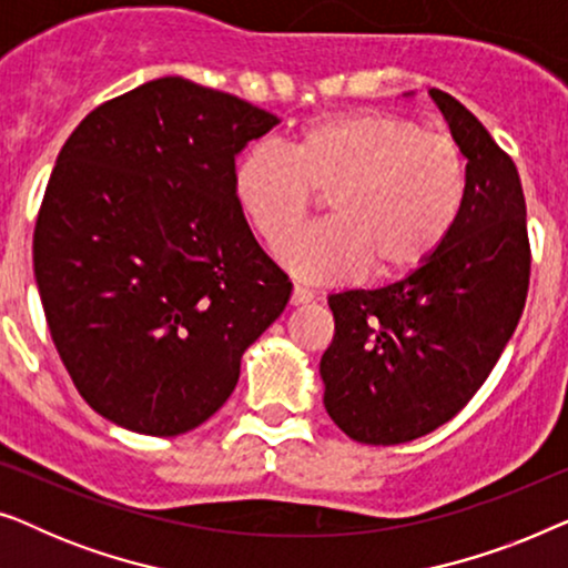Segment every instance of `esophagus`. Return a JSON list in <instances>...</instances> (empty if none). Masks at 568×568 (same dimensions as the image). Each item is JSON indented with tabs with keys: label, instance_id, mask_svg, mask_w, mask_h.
<instances>
[{
	"label": "esophagus",
	"instance_id": "1",
	"mask_svg": "<svg viewBox=\"0 0 568 568\" xmlns=\"http://www.w3.org/2000/svg\"><path fill=\"white\" fill-rule=\"evenodd\" d=\"M315 300V292L313 290H307V286H302V284H294V290H292V305H307V302H313Z\"/></svg>",
	"mask_w": 568,
	"mask_h": 568
}]
</instances>
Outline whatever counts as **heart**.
<instances>
[{
	"mask_svg": "<svg viewBox=\"0 0 568 568\" xmlns=\"http://www.w3.org/2000/svg\"><path fill=\"white\" fill-rule=\"evenodd\" d=\"M232 191L266 245L304 221L312 193H329L332 220L276 247L307 282H338L367 268L406 276L439 253L468 196L465 154L406 115L352 111L315 119L290 152L255 142L232 170Z\"/></svg>",
	"mask_w": 568,
	"mask_h": 568,
	"instance_id": "heart-1",
	"label": "heart"
}]
</instances>
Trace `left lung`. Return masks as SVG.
Returning <instances> with one entry per match:
<instances>
[{"label": "left lung", "instance_id": "1", "mask_svg": "<svg viewBox=\"0 0 568 568\" xmlns=\"http://www.w3.org/2000/svg\"><path fill=\"white\" fill-rule=\"evenodd\" d=\"M429 95L468 160L453 235L400 282L328 297L336 336L321 359L323 403L364 445H400L447 424L491 375L530 284L515 162L460 100Z\"/></svg>", "mask_w": 568, "mask_h": 568}]
</instances>
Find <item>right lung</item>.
<instances>
[{
    "label": "right lung",
    "mask_w": 568,
    "mask_h": 568,
    "mask_svg": "<svg viewBox=\"0 0 568 568\" xmlns=\"http://www.w3.org/2000/svg\"><path fill=\"white\" fill-rule=\"evenodd\" d=\"M276 123L160 77L98 105L61 146L36 222V284L69 377L115 426L196 429L284 313L292 282L232 191L235 158Z\"/></svg>",
    "instance_id": "add662e5"
}]
</instances>
